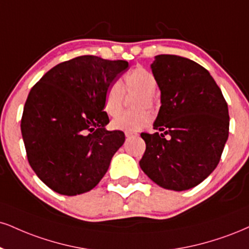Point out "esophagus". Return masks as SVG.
<instances>
[{
	"instance_id": "34e87169",
	"label": "esophagus",
	"mask_w": 249,
	"mask_h": 249,
	"mask_svg": "<svg viewBox=\"0 0 249 249\" xmlns=\"http://www.w3.org/2000/svg\"><path fill=\"white\" fill-rule=\"evenodd\" d=\"M137 136H138L137 133L128 132V131H125V137H126V138H134V137H137Z\"/></svg>"
}]
</instances>
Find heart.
<instances>
[{"mask_svg": "<svg viewBox=\"0 0 249 249\" xmlns=\"http://www.w3.org/2000/svg\"><path fill=\"white\" fill-rule=\"evenodd\" d=\"M157 87L158 81L153 73L143 67L133 68L123 75L121 83L115 82L107 87L104 95V110L111 117L121 111L125 93L138 92L140 95L135 101V107L138 110L133 113H119L112 121V126L128 132H137L147 126L152 117L145 107L152 109L155 106L154 91Z\"/></svg>", "mask_w": 249, "mask_h": 249, "instance_id": "1", "label": "heart"}]
</instances>
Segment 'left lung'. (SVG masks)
I'll list each match as a JSON object with an SVG mask.
<instances>
[{
	"label": "left lung",
	"mask_w": 249,
	"mask_h": 249,
	"mask_svg": "<svg viewBox=\"0 0 249 249\" xmlns=\"http://www.w3.org/2000/svg\"><path fill=\"white\" fill-rule=\"evenodd\" d=\"M152 71L161 90L155 133L142 132L140 168L166 189L196 187L219 163L229 138V107L204 67L179 55L160 54Z\"/></svg>",
	"instance_id": "1"
}]
</instances>
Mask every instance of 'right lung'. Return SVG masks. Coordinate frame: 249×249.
Here are the masks:
<instances>
[{"instance_id":"obj_1","label":"right lung","mask_w":249,"mask_h":249,"mask_svg":"<svg viewBox=\"0 0 249 249\" xmlns=\"http://www.w3.org/2000/svg\"><path fill=\"white\" fill-rule=\"evenodd\" d=\"M125 60L81 55L56 65L32 87L20 130L36 175L58 194L91 190L106 175L125 142L122 131H107L104 95L127 70Z\"/></svg>"}]
</instances>
